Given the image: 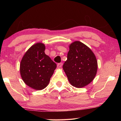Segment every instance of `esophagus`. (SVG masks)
I'll list each match as a JSON object with an SVG mask.
<instances>
[{
	"label": "esophagus",
	"instance_id": "34e87169",
	"mask_svg": "<svg viewBox=\"0 0 121 121\" xmlns=\"http://www.w3.org/2000/svg\"><path fill=\"white\" fill-rule=\"evenodd\" d=\"M62 65H63L62 63H58V65H57V67H58V68H61V67L62 66Z\"/></svg>",
	"mask_w": 121,
	"mask_h": 121
}]
</instances>
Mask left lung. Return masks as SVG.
<instances>
[{
  "label": "left lung",
  "instance_id": "1",
  "mask_svg": "<svg viewBox=\"0 0 121 121\" xmlns=\"http://www.w3.org/2000/svg\"><path fill=\"white\" fill-rule=\"evenodd\" d=\"M69 47L63 70L71 85L83 87L91 83L97 74V59L91 49L79 41L72 43Z\"/></svg>",
  "mask_w": 121,
  "mask_h": 121
}]
</instances>
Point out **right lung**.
Masks as SVG:
<instances>
[{
	"instance_id": "right-lung-1",
	"label": "right lung",
	"mask_w": 121,
	"mask_h": 121,
	"mask_svg": "<svg viewBox=\"0 0 121 121\" xmlns=\"http://www.w3.org/2000/svg\"><path fill=\"white\" fill-rule=\"evenodd\" d=\"M45 46L43 43H36L28 49L20 63L22 80L34 90L45 89L56 68V63L45 54Z\"/></svg>"
}]
</instances>
